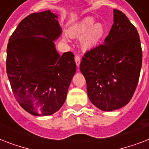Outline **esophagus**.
Returning a JSON list of instances; mask_svg holds the SVG:
<instances>
[{"label": "esophagus", "mask_w": 149, "mask_h": 149, "mask_svg": "<svg viewBox=\"0 0 149 149\" xmlns=\"http://www.w3.org/2000/svg\"><path fill=\"white\" fill-rule=\"evenodd\" d=\"M75 63L77 64V67H79V64H80V57L79 56H75Z\"/></svg>", "instance_id": "1"}]
</instances>
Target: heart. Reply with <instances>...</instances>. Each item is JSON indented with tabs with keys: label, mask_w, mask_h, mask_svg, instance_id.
<instances>
[{
	"label": "heart",
	"mask_w": 149,
	"mask_h": 149,
	"mask_svg": "<svg viewBox=\"0 0 149 149\" xmlns=\"http://www.w3.org/2000/svg\"><path fill=\"white\" fill-rule=\"evenodd\" d=\"M107 28L102 22H96L91 17H85L76 24L70 30L72 38H81L80 45L84 50H91L96 48L105 36Z\"/></svg>",
	"instance_id": "b5f03b06"
}]
</instances>
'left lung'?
<instances>
[{
    "mask_svg": "<svg viewBox=\"0 0 149 149\" xmlns=\"http://www.w3.org/2000/svg\"><path fill=\"white\" fill-rule=\"evenodd\" d=\"M142 50L136 28L120 10L104 44L86 52L80 63L89 99L97 107L112 111L129 103L139 83Z\"/></svg>",
    "mask_w": 149,
    "mask_h": 149,
    "instance_id": "1",
    "label": "left lung"
}]
</instances>
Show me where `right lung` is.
<instances>
[{
    "label": "right lung",
    "mask_w": 149,
    "mask_h": 149,
    "mask_svg": "<svg viewBox=\"0 0 149 149\" xmlns=\"http://www.w3.org/2000/svg\"><path fill=\"white\" fill-rule=\"evenodd\" d=\"M61 34L58 15L49 10L24 17L9 38L8 79L18 104L32 115L61 108L77 70L72 52L56 51L54 42Z\"/></svg>",
    "instance_id": "right-lung-1"
}]
</instances>
